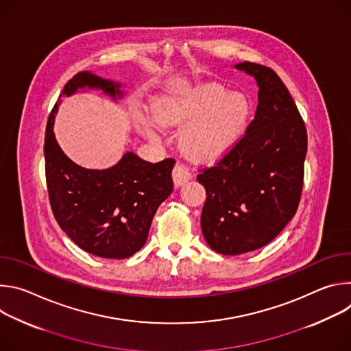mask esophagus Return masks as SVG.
Returning <instances> with one entry per match:
<instances>
[{"instance_id": "obj_1", "label": "esophagus", "mask_w": 351, "mask_h": 351, "mask_svg": "<svg viewBox=\"0 0 351 351\" xmlns=\"http://www.w3.org/2000/svg\"><path fill=\"white\" fill-rule=\"evenodd\" d=\"M172 178H173L175 186L179 187V186H183L184 183H187L191 179V173H190L187 167H184L182 164H176L173 171H172Z\"/></svg>"}]
</instances>
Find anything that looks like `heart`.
Listing matches in <instances>:
<instances>
[{
	"label": "heart",
	"instance_id": "b5f03b06",
	"mask_svg": "<svg viewBox=\"0 0 351 351\" xmlns=\"http://www.w3.org/2000/svg\"><path fill=\"white\" fill-rule=\"evenodd\" d=\"M162 126L183 129L180 147L190 158L213 161L239 143L252 119V106L221 84H204L164 95L153 106ZM141 123L149 128V122Z\"/></svg>",
	"mask_w": 351,
	"mask_h": 351
}]
</instances>
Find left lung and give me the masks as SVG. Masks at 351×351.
Masks as SVG:
<instances>
[{"mask_svg": "<svg viewBox=\"0 0 351 351\" xmlns=\"http://www.w3.org/2000/svg\"><path fill=\"white\" fill-rule=\"evenodd\" d=\"M237 69L258 83V107L239 143L197 180L207 193L202 230L214 252L237 256L274 240L294 217L304 182L307 129L280 77L265 65Z\"/></svg>", "mask_w": 351, "mask_h": 351, "instance_id": "obj_1", "label": "left lung"}]
</instances>
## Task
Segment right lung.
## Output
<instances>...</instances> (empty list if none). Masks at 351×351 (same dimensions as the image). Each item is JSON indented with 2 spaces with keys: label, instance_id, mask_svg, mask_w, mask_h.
<instances>
[{
  "label": "right lung",
  "instance_id": "1",
  "mask_svg": "<svg viewBox=\"0 0 351 351\" xmlns=\"http://www.w3.org/2000/svg\"><path fill=\"white\" fill-rule=\"evenodd\" d=\"M84 86L99 87L112 97L122 94L119 84L79 72L61 95ZM58 103L49 112L44 138L45 180L54 218L84 252L110 260L132 257L145 244L158 207L173 190L175 160L152 164L126 153L110 169L82 168L62 153L54 137Z\"/></svg>",
  "mask_w": 351,
  "mask_h": 351
}]
</instances>
